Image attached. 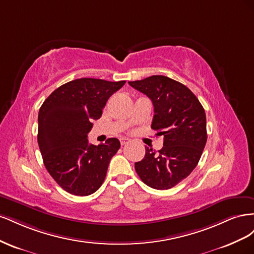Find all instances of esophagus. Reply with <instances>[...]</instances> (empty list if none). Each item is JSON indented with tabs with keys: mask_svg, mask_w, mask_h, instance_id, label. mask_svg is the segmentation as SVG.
<instances>
[{
	"mask_svg": "<svg viewBox=\"0 0 254 254\" xmlns=\"http://www.w3.org/2000/svg\"><path fill=\"white\" fill-rule=\"evenodd\" d=\"M120 142H121V145H125V144L129 143L130 140L126 139V137H122V139H120Z\"/></svg>",
	"mask_w": 254,
	"mask_h": 254,
	"instance_id": "1",
	"label": "esophagus"
}]
</instances>
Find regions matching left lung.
Instances as JSON below:
<instances>
[{
    "label": "left lung",
    "mask_w": 254,
    "mask_h": 254,
    "mask_svg": "<svg viewBox=\"0 0 254 254\" xmlns=\"http://www.w3.org/2000/svg\"><path fill=\"white\" fill-rule=\"evenodd\" d=\"M129 84L151 99V128L164 136L158 152L145 148V157L134 163L135 172L152 189H172L193 172L202 155L207 139L203 107L188 87L166 76L152 75Z\"/></svg>",
    "instance_id": "8db88e82"
}]
</instances>
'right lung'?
I'll return each mask as SVG.
<instances>
[{"mask_svg": "<svg viewBox=\"0 0 254 254\" xmlns=\"http://www.w3.org/2000/svg\"><path fill=\"white\" fill-rule=\"evenodd\" d=\"M79 78L57 88L45 99L38 115V144L49 174L67 193L93 194L103 184L111 158L121 143L89 144L93 120L102 117L109 97L125 84Z\"/></svg>", "mask_w": 254, "mask_h": 254, "instance_id": "obj_1", "label": "right lung"}]
</instances>
